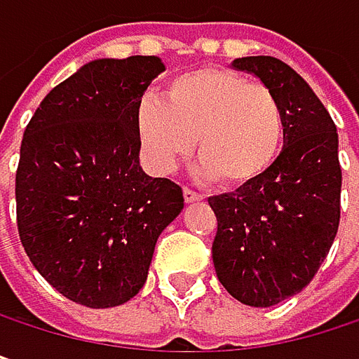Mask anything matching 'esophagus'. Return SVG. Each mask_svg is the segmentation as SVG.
Returning a JSON list of instances; mask_svg holds the SVG:
<instances>
[{"mask_svg": "<svg viewBox=\"0 0 359 359\" xmlns=\"http://www.w3.org/2000/svg\"><path fill=\"white\" fill-rule=\"evenodd\" d=\"M182 197H184L187 203H195V201H201V199H203L201 193H197V191H193V189H189V187L182 189Z\"/></svg>", "mask_w": 359, "mask_h": 359, "instance_id": "esophagus-1", "label": "esophagus"}]
</instances>
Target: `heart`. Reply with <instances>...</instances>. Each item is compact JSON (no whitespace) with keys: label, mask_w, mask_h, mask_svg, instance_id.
I'll return each mask as SVG.
<instances>
[{"label":"heart","mask_w":359,"mask_h":359,"mask_svg":"<svg viewBox=\"0 0 359 359\" xmlns=\"http://www.w3.org/2000/svg\"><path fill=\"white\" fill-rule=\"evenodd\" d=\"M137 126L158 170H170L197 139L203 170L226 189H241L276 164L287 118L268 85L229 68L203 66L175 76L164 89V104L143 102Z\"/></svg>","instance_id":"1"}]
</instances>
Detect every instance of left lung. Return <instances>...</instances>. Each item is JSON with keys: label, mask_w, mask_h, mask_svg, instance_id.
<instances>
[{"label": "left lung", "mask_w": 359, "mask_h": 359, "mask_svg": "<svg viewBox=\"0 0 359 359\" xmlns=\"http://www.w3.org/2000/svg\"><path fill=\"white\" fill-rule=\"evenodd\" d=\"M233 66L278 95L287 133L276 164L262 179L208 199L218 220L212 259L235 299L270 308L310 285L337 237L339 137L323 102L291 66L272 55L239 57Z\"/></svg>", "instance_id": "8db88e82"}]
</instances>
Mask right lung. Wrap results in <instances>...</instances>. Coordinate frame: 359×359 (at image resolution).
<instances>
[{
    "mask_svg": "<svg viewBox=\"0 0 359 359\" xmlns=\"http://www.w3.org/2000/svg\"><path fill=\"white\" fill-rule=\"evenodd\" d=\"M164 70L156 55L95 60L53 87L25 128L16 224L39 274L87 308H114L145 285L182 189L139 166L137 111Z\"/></svg>",
    "mask_w": 359,
    "mask_h": 359,
    "instance_id": "add662e5",
    "label": "right lung"
}]
</instances>
